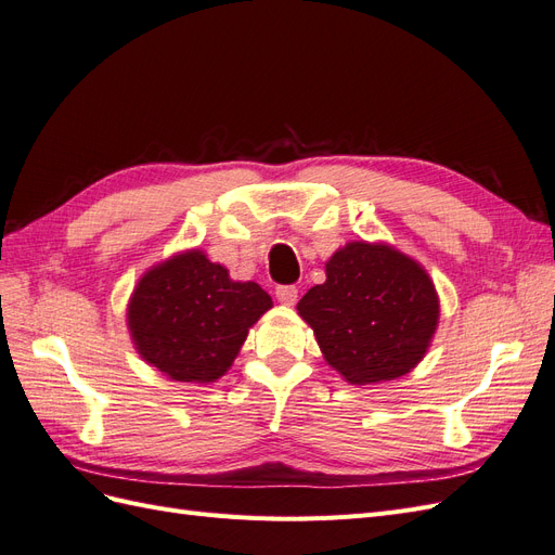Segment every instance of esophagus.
Here are the masks:
<instances>
[{"mask_svg":"<svg viewBox=\"0 0 555 555\" xmlns=\"http://www.w3.org/2000/svg\"><path fill=\"white\" fill-rule=\"evenodd\" d=\"M275 296H278L280 304L294 306V300H296V296H298V289L294 287V284H278V287H275Z\"/></svg>","mask_w":555,"mask_h":555,"instance_id":"obj_1","label":"esophagus"}]
</instances>
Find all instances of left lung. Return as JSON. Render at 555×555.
I'll return each mask as SVG.
<instances>
[{
  "instance_id": "obj_1",
  "label": "left lung",
  "mask_w": 555,
  "mask_h": 555,
  "mask_svg": "<svg viewBox=\"0 0 555 555\" xmlns=\"http://www.w3.org/2000/svg\"><path fill=\"white\" fill-rule=\"evenodd\" d=\"M326 361L351 384L410 373L424 359L440 304L426 271L389 245L349 243L326 282L298 300Z\"/></svg>"
}]
</instances>
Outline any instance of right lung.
I'll return each instance as SVG.
<instances>
[{"label":"right lung","instance_id":"obj_1","mask_svg":"<svg viewBox=\"0 0 555 555\" xmlns=\"http://www.w3.org/2000/svg\"><path fill=\"white\" fill-rule=\"evenodd\" d=\"M268 308L273 300L257 282H233L224 266L192 249L143 275L127 317L139 354L159 373L212 382Z\"/></svg>","mask_w":555,"mask_h":555}]
</instances>
